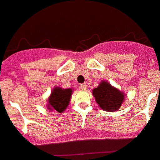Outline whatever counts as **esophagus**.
<instances>
[{"mask_svg": "<svg viewBox=\"0 0 160 160\" xmlns=\"http://www.w3.org/2000/svg\"><path fill=\"white\" fill-rule=\"evenodd\" d=\"M79 89H81V90H86L87 85L86 84H81V85H79Z\"/></svg>", "mask_w": 160, "mask_h": 160, "instance_id": "34e87169", "label": "esophagus"}]
</instances>
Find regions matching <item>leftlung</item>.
I'll use <instances>...</instances> for the list:
<instances>
[{"mask_svg":"<svg viewBox=\"0 0 160 160\" xmlns=\"http://www.w3.org/2000/svg\"><path fill=\"white\" fill-rule=\"evenodd\" d=\"M92 94L99 107L106 112H116L120 108L125 97L123 92L105 81L93 89Z\"/></svg>","mask_w":160,"mask_h":160,"instance_id":"8db88e82","label":"left lung"}]
</instances>
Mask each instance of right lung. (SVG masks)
<instances>
[{
	"label": "right lung",
	"instance_id": "right-lung-1",
	"mask_svg": "<svg viewBox=\"0 0 160 160\" xmlns=\"http://www.w3.org/2000/svg\"><path fill=\"white\" fill-rule=\"evenodd\" d=\"M72 95V89H62L60 88H53L51 96L48 98V109L56 112H64L68 106L70 98Z\"/></svg>",
	"mask_w": 160,
	"mask_h": 160
}]
</instances>
